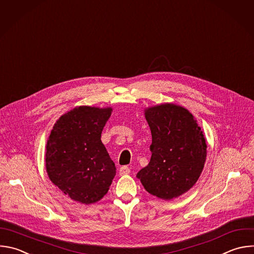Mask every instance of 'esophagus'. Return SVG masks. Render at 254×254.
<instances>
[{
	"label": "esophagus",
	"mask_w": 254,
	"mask_h": 254,
	"mask_svg": "<svg viewBox=\"0 0 254 254\" xmlns=\"http://www.w3.org/2000/svg\"><path fill=\"white\" fill-rule=\"evenodd\" d=\"M120 176H126V175H128L130 173L129 171V167L127 166V165H124V166H121L120 167Z\"/></svg>",
	"instance_id": "esophagus-1"
}]
</instances>
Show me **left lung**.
<instances>
[{"instance_id": "left-lung-1", "label": "left lung", "mask_w": 254, "mask_h": 254, "mask_svg": "<svg viewBox=\"0 0 254 254\" xmlns=\"http://www.w3.org/2000/svg\"><path fill=\"white\" fill-rule=\"evenodd\" d=\"M152 141L149 163L138 172L147 192L176 198L197 182L206 158V143L193 116L185 108L164 104L145 111Z\"/></svg>"}]
</instances>
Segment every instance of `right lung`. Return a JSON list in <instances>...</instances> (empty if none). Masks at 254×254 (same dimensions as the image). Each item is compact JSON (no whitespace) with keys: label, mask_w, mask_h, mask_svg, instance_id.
<instances>
[{"label":"right lung","mask_w":254,"mask_h":254,"mask_svg":"<svg viewBox=\"0 0 254 254\" xmlns=\"http://www.w3.org/2000/svg\"><path fill=\"white\" fill-rule=\"evenodd\" d=\"M112 109L78 107L62 116L47 142L46 167L52 183L72 200L99 201L108 192L116 166L101 140Z\"/></svg>","instance_id":"add662e5"}]
</instances>
